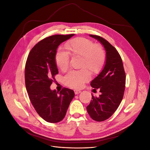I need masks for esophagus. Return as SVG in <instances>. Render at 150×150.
I'll list each match as a JSON object with an SVG mask.
<instances>
[{
  "label": "esophagus",
  "instance_id": "34e87169",
  "mask_svg": "<svg viewBox=\"0 0 150 150\" xmlns=\"http://www.w3.org/2000/svg\"><path fill=\"white\" fill-rule=\"evenodd\" d=\"M81 92V91L80 90H74V93H75V94H79Z\"/></svg>",
  "mask_w": 150,
  "mask_h": 150
}]
</instances>
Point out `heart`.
Here are the masks:
<instances>
[{
  "label": "heart",
  "instance_id": "obj_1",
  "mask_svg": "<svg viewBox=\"0 0 150 150\" xmlns=\"http://www.w3.org/2000/svg\"><path fill=\"white\" fill-rule=\"evenodd\" d=\"M67 52L57 50L55 54L57 67L62 71H66L69 64V56L80 57L81 60L79 71L69 72L64 79L67 86L73 88H82L84 84L91 79L89 71L93 74L100 72L106 61V54L101 45L94 44L91 40L85 38H76L64 44Z\"/></svg>",
  "mask_w": 150,
  "mask_h": 150
}]
</instances>
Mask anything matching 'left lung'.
<instances>
[{
	"mask_svg": "<svg viewBox=\"0 0 150 150\" xmlns=\"http://www.w3.org/2000/svg\"><path fill=\"white\" fill-rule=\"evenodd\" d=\"M98 40L106 52V63L99 74L91 83L96 90L99 89L101 94L94 97L86 107L88 114L96 121H103L111 117L120 106L123 98L126 74L119 52L106 39L96 35H89Z\"/></svg>",
	"mask_w": 150,
	"mask_h": 150,
	"instance_id": "left-lung-1",
	"label": "left lung"
}]
</instances>
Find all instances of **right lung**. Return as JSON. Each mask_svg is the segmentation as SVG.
<instances>
[{
  "label": "right lung",
  "mask_w": 150,
  "mask_h": 150,
  "mask_svg": "<svg viewBox=\"0 0 150 150\" xmlns=\"http://www.w3.org/2000/svg\"><path fill=\"white\" fill-rule=\"evenodd\" d=\"M74 35H54L41 40L31 49L25 63V83L30 102L38 115L52 123L63 120L74 96L72 89L64 88L59 93L50 88L58 74L57 48Z\"/></svg>",
  "instance_id": "1"
}]
</instances>
